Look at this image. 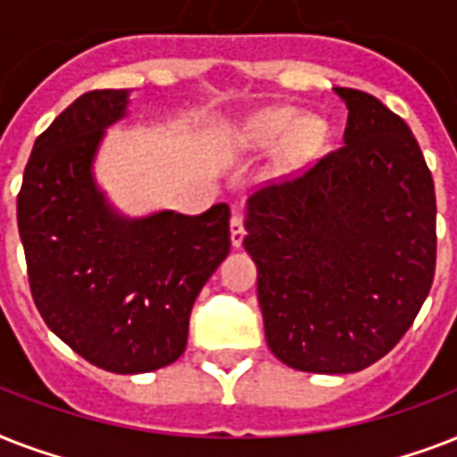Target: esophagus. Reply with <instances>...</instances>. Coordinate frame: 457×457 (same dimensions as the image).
I'll return each instance as SVG.
<instances>
[{"mask_svg": "<svg viewBox=\"0 0 457 457\" xmlns=\"http://www.w3.org/2000/svg\"><path fill=\"white\" fill-rule=\"evenodd\" d=\"M244 218L239 213H232V220H229V239H232V246H242L244 242Z\"/></svg>", "mask_w": 457, "mask_h": 457, "instance_id": "34e87169", "label": "esophagus"}]
</instances>
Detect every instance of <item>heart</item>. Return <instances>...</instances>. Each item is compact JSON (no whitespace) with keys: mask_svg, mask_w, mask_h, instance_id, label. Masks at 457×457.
I'll list each match as a JSON object with an SVG mask.
<instances>
[{"mask_svg":"<svg viewBox=\"0 0 457 457\" xmlns=\"http://www.w3.org/2000/svg\"><path fill=\"white\" fill-rule=\"evenodd\" d=\"M246 137L253 145H275L285 139L289 154L303 152L315 137V125L311 120H299V113L292 109L261 111L246 123Z\"/></svg>","mask_w":457,"mask_h":457,"instance_id":"b5f03b06","label":"heart"}]
</instances>
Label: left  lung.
<instances>
[{
  "instance_id": "left-lung-1",
  "label": "left lung",
  "mask_w": 457,
  "mask_h": 457,
  "mask_svg": "<svg viewBox=\"0 0 457 457\" xmlns=\"http://www.w3.org/2000/svg\"><path fill=\"white\" fill-rule=\"evenodd\" d=\"M346 102L344 145L249 196L265 339L294 370L377 362L418 318L436 268V196L418 139L368 92Z\"/></svg>"
}]
</instances>
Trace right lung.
Instances as JSON below:
<instances>
[{"label": "right lung", "instance_id": "1", "mask_svg": "<svg viewBox=\"0 0 457 457\" xmlns=\"http://www.w3.org/2000/svg\"><path fill=\"white\" fill-rule=\"evenodd\" d=\"M125 89L75 99L32 146L18 192L32 301L61 341L96 368L135 375L185 353L192 305L229 253V206L125 220L92 179Z\"/></svg>", "mask_w": 457, "mask_h": 457}]
</instances>
